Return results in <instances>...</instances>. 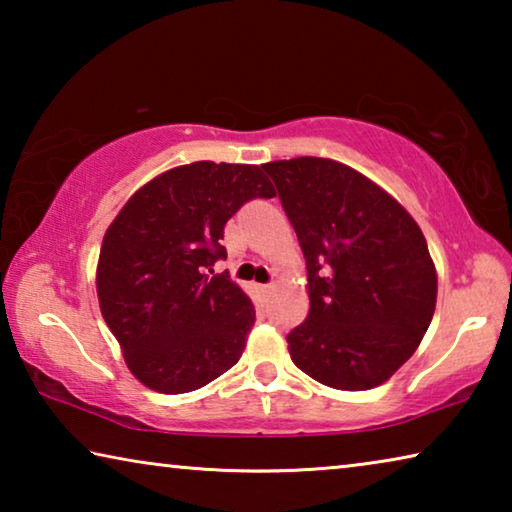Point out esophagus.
<instances>
[{
	"label": "esophagus",
	"instance_id": "esophagus-1",
	"mask_svg": "<svg viewBox=\"0 0 512 512\" xmlns=\"http://www.w3.org/2000/svg\"><path fill=\"white\" fill-rule=\"evenodd\" d=\"M275 289V284H262V287H259V291L262 293H271Z\"/></svg>",
	"mask_w": 512,
	"mask_h": 512
}]
</instances>
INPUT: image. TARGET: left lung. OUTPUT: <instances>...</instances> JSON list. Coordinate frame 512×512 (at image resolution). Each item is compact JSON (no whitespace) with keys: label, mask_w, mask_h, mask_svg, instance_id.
<instances>
[{"label":"left lung","mask_w":512,"mask_h":512,"mask_svg":"<svg viewBox=\"0 0 512 512\" xmlns=\"http://www.w3.org/2000/svg\"><path fill=\"white\" fill-rule=\"evenodd\" d=\"M307 262L309 316L287 336L311 379L368 391L418 350L438 293L418 223L391 194L327 158L266 162Z\"/></svg>","instance_id":"8db88e82"}]
</instances>
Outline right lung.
Here are the masks:
<instances>
[{
	"mask_svg": "<svg viewBox=\"0 0 512 512\" xmlns=\"http://www.w3.org/2000/svg\"><path fill=\"white\" fill-rule=\"evenodd\" d=\"M273 196L257 164L203 160L155 176L110 223L97 266L99 307L146 388L196 391L239 361L255 307L212 266L228 255L221 239L230 216Z\"/></svg>",
	"mask_w": 512,
	"mask_h": 512,
	"instance_id": "obj_1",
	"label": "right lung"
}]
</instances>
